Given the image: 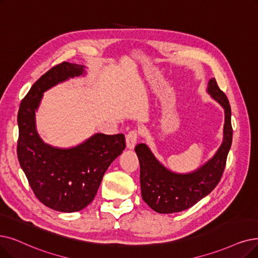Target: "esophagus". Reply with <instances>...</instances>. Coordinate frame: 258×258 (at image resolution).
Returning a JSON list of instances; mask_svg holds the SVG:
<instances>
[{"instance_id":"esophagus-1","label":"esophagus","mask_w":258,"mask_h":258,"mask_svg":"<svg viewBox=\"0 0 258 258\" xmlns=\"http://www.w3.org/2000/svg\"><path fill=\"white\" fill-rule=\"evenodd\" d=\"M139 138V131L137 130H131L128 135L126 136V144H127V148L133 149L137 145Z\"/></svg>"}]
</instances>
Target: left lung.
I'll return each instance as SVG.
<instances>
[{"label":"left lung","instance_id":"obj_1","mask_svg":"<svg viewBox=\"0 0 258 258\" xmlns=\"http://www.w3.org/2000/svg\"><path fill=\"white\" fill-rule=\"evenodd\" d=\"M208 93L224 109L223 141L207 163L188 173L173 172L153 156L146 144H138L142 198L160 214L178 213L191 208L208 196L219 183L232 145L231 106L215 78L210 79Z\"/></svg>","mask_w":258,"mask_h":258}]
</instances>
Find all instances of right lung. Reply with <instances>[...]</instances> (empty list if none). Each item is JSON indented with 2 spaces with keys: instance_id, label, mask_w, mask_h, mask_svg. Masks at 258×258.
Returning <instances> with one entry per match:
<instances>
[{
  "instance_id": "1",
  "label": "right lung",
  "mask_w": 258,
  "mask_h": 258,
  "mask_svg": "<svg viewBox=\"0 0 258 258\" xmlns=\"http://www.w3.org/2000/svg\"><path fill=\"white\" fill-rule=\"evenodd\" d=\"M85 74V67L75 63L51 68L30 88L18 113L20 165L39 201L63 213L81 211L93 201L110 164L126 148L121 133H96L72 148L53 147L39 137L35 116L44 92Z\"/></svg>"
}]
</instances>
